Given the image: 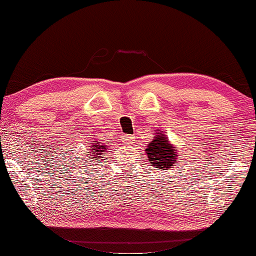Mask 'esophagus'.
Segmentation results:
<instances>
[{"mask_svg":"<svg viewBox=\"0 0 256 256\" xmlns=\"http://www.w3.org/2000/svg\"><path fill=\"white\" fill-rule=\"evenodd\" d=\"M134 138L136 136H123V142L124 144H128V146H132L134 144Z\"/></svg>","mask_w":256,"mask_h":256,"instance_id":"esophagus-1","label":"esophagus"}]
</instances>
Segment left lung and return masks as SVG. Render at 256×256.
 Segmentation results:
<instances>
[{
    "label": "left lung",
    "mask_w": 256,
    "mask_h": 256,
    "mask_svg": "<svg viewBox=\"0 0 256 256\" xmlns=\"http://www.w3.org/2000/svg\"><path fill=\"white\" fill-rule=\"evenodd\" d=\"M144 152L150 164L160 170H171L179 156L176 148L170 142L168 138L163 134V131L155 132L154 139L148 144Z\"/></svg>",
    "instance_id": "1"
}]
</instances>
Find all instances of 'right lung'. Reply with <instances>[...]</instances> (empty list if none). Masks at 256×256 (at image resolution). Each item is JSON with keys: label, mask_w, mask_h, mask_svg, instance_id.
<instances>
[{"label": "right lung", "mask_w": 256, "mask_h": 256, "mask_svg": "<svg viewBox=\"0 0 256 256\" xmlns=\"http://www.w3.org/2000/svg\"><path fill=\"white\" fill-rule=\"evenodd\" d=\"M90 147L91 148L88 150H90L88 154H90V156H92V157L88 158V160H100L101 158H104L102 155H104V152H106L108 144H101V142H99V141H93V144H90ZM88 154H86V155H88Z\"/></svg>", "instance_id": "right-lung-1"}]
</instances>
